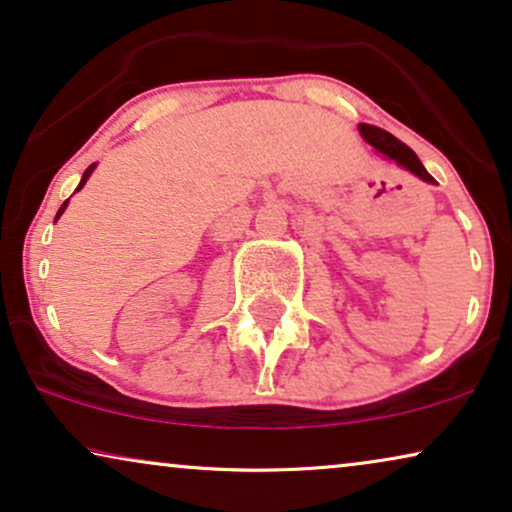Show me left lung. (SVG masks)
<instances>
[{
	"mask_svg": "<svg viewBox=\"0 0 512 512\" xmlns=\"http://www.w3.org/2000/svg\"><path fill=\"white\" fill-rule=\"evenodd\" d=\"M359 132H361V137L366 139L370 146H373V149L382 153V156H387L389 160H394V163L405 167V170L417 174L419 179L431 181V184H433V177L424 170L422 160H419L417 153L412 151L408 144H403L401 139H396L394 135H391V132L382 130V128H375V125H368V123H361Z\"/></svg>",
	"mask_w": 512,
	"mask_h": 512,
	"instance_id": "1",
	"label": "left lung"
}]
</instances>
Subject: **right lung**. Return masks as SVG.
<instances>
[{"mask_svg":"<svg viewBox=\"0 0 512 512\" xmlns=\"http://www.w3.org/2000/svg\"><path fill=\"white\" fill-rule=\"evenodd\" d=\"M93 170H95V165H90V167H88V170H86V172H83V177H81V181H79V188H76V191H81V188H83V184H86V181H88V177H90V174H93ZM67 202H69V200H65V202H62V207L58 209V216H55V219H60V216H62V212H65V209H67Z\"/></svg>","mask_w":512,"mask_h":512,"instance_id":"right-lung-1","label":"right lung"}]
</instances>
